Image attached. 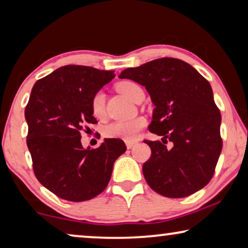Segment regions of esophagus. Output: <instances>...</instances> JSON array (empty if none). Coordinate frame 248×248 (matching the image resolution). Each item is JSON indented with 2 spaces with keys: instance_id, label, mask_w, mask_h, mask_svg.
Masks as SVG:
<instances>
[{
  "instance_id": "1",
  "label": "esophagus",
  "mask_w": 248,
  "mask_h": 248,
  "mask_svg": "<svg viewBox=\"0 0 248 248\" xmlns=\"http://www.w3.org/2000/svg\"><path fill=\"white\" fill-rule=\"evenodd\" d=\"M125 143H126L127 149H131V148H133L135 144H137V141H126Z\"/></svg>"
}]
</instances>
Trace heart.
Listing matches in <instances>:
<instances>
[{"label": "heart", "instance_id": "obj_1", "mask_svg": "<svg viewBox=\"0 0 248 248\" xmlns=\"http://www.w3.org/2000/svg\"><path fill=\"white\" fill-rule=\"evenodd\" d=\"M117 89L120 93L125 94L131 100H135L137 94L142 90V88L133 81H123L117 84ZM106 94L104 91H97L91 98V113L98 120L105 117L106 115ZM147 122L143 117H135L133 120L127 121H115L113 123L108 124L105 127L104 134L107 138L122 139L125 141H133L137 139L139 132L145 126Z\"/></svg>", "mask_w": 248, "mask_h": 248}]
</instances>
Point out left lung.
<instances>
[{
  "mask_svg": "<svg viewBox=\"0 0 248 248\" xmlns=\"http://www.w3.org/2000/svg\"><path fill=\"white\" fill-rule=\"evenodd\" d=\"M138 82L155 105L149 131L162 137L147 141L151 157L143 164L149 186L166 198H185L211 181L222 149L221 114L212 88L192 65L164 57L120 74ZM172 143L168 148L167 141Z\"/></svg>",
  "mask_w": 248,
  "mask_h": 248,
  "instance_id": "left-lung-1",
  "label": "left lung"
}]
</instances>
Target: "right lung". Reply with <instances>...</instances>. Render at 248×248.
Returning <instances> with one entry per match:
<instances>
[{
	"mask_svg": "<svg viewBox=\"0 0 248 248\" xmlns=\"http://www.w3.org/2000/svg\"><path fill=\"white\" fill-rule=\"evenodd\" d=\"M115 78L114 71L65 65L37 81L25 117L27 145L40 184L61 199L82 202L100 194L109 183L114 162L126 151L120 139H105L84 149L81 132L97 123L91 98Z\"/></svg>",
	"mask_w": 248,
	"mask_h": 248,
	"instance_id": "right-lung-1",
	"label": "right lung"
}]
</instances>
